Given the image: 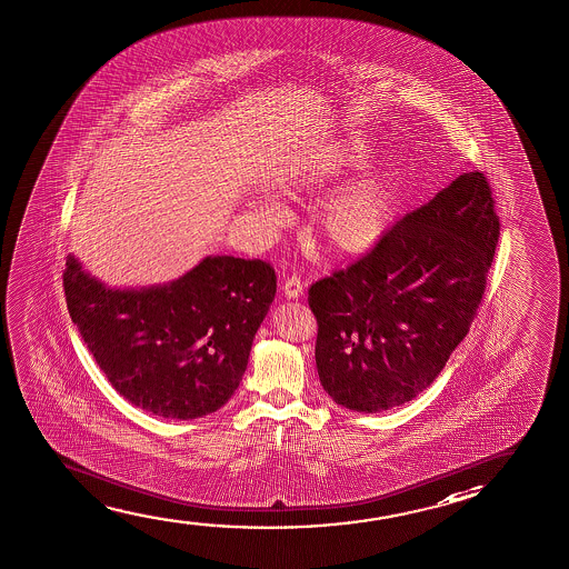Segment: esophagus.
I'll list each match as a JSON object with an SVG mask.
<instances>
[{"mask_svg":"<svg viewBox=\"0 0 569 569\" xmlns=\"http://www.w3.org/2000/svg\"><path fill=\"white\" fill-rule=\"evenodd\" d=\"M303 289L306 288H303L301 280L297 276H291L283 283L281 291H283V296L288 297V299H299V297L303 296Z\"/></svg>","mask_w":569,"mask_h":569,"instance_id":"1","label":"esophagus"}]
</instances>
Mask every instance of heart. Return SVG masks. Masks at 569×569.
Wrapping results in <instances>:
<instances>
[{"instance_id": "obj_1", "label": "heart", "mask_w": 569, "mask_h": 569, "mask_svg": "<svg viewBox=\"0 0 569 569\" xmlns=\"http://www.w3.org/2000/svg\"><path fill=\"white\" fill-rule=\"evenodd\" d=\"M368 157L360 140L340 139L306 157L297 158L281 170L276 186L291 198L327 190L330 183L352 172ZM268 219L280 214L273 201L260 203ZM393 186L388 170L368 166L347 180L332 186L313 211L317 234L342 258H362L373 252L388 237L393 224Z\"/></svg>"}]
</instances>
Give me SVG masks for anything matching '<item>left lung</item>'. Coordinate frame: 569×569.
Here are the masks:
<instances>
[{
    "label": "left lung",
    "instance_id": "8db88e82",
    "mask_svg": "<svg viewBox=\"0 0 569 569\" xmlns=\"http://www.w3.org/2000/svg\"><path fill=\"white\" fill-rule=\"evenodd\" d=\"M497 237L486 176L461 173L373 252L311 286L315 362L335 403L389 411L429 388L470 330Z\"/></svg>",
    "mask_w": 569,
    "mask_h": 569
}]
</instances>
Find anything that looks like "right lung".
I'll list each match as a JSON object with an SVG mask.
<instances>
[{
	"label": "right lung",
	"mask_w": 569,
	"mask_h": 569,
	"mask_svg": "<svg viewBox=\"0 0 569 569\" xmlns=\"http://www.w3.org/2000/svg\"><path fill=\"white\" fill-rule=\"evenodd\" d=\"M68 311L109 383L164 419L219 411L239 388L276 296L262 260L206 256L166 283L111 288L68 254Z\"/></svg>",
	"instance_id": "obj_1"
}]
</instances>
